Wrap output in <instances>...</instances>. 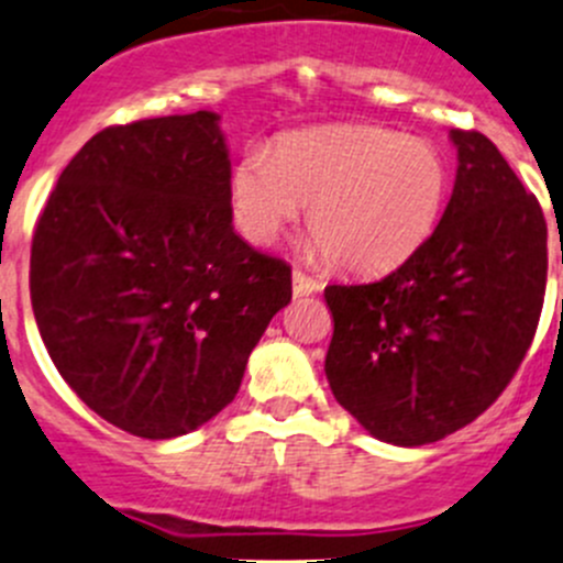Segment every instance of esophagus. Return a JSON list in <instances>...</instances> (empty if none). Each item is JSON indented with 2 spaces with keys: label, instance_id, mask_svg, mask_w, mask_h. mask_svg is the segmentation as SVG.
<instances>
[{
  "label": "esophagus",
  "instance_id": "esophagus-1",
  "mask_svg": "<svg viewBox=\"0 0 563 563\" xmlns=\"http://www.w3.org/2000/svg\"><path fill=\"white\" fill-rule=\"evenodd\" d=\"M322 284L317 279H311V276L300 274V271H292V292L295 298H303V295H314L320 292Z\"/></svg>",
  "mask_w": 563,
  "mask_h": 563
}]
</instances>
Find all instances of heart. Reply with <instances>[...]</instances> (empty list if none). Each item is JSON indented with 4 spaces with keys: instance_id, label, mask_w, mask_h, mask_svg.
<instances>
[{
    "instance_id": "1",
    "label": "heart",
    "mask_w": 563,
    "mask_h": 563,
    "mask_svg": "<svg viewBox=\"0 0 563 563\" xmlns=\"http://www.w3.org/2000/svg\"><path fill=\"white\" fill-rule=\"evenodd\" d=\"M449 199V164L427 139L336 125L254 144L230 177L235 224L271 243L309 205L314 249L339 268L377 274L413 257Z\"/></svg>"
}]
</instances>
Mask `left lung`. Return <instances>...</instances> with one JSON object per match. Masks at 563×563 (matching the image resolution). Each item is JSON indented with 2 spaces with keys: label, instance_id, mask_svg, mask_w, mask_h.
Returning a JSON list of instances; mask_svg holds the SVG:
<instances>
[{
  "label": "left lung",
  "instance_id": "left-lung-1",
  "mask_svg": "<svg viewBox=\"0 0 563 563\" xmlns=\"http://www.w3.org/2000/svg\"><path fill=\"white\" fill-rule=\"evenodd\" d=\"M449 136L457 180L424 246L383 279L325 287L333 397L394 446L435 443L482 416L526 358L544 303L537 197L484 133Z\"/></svg>",
  "mask_w": 563,
  "mask_h": 563
}]
</instances>
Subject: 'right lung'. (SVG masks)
Returning <instances> with one entry per match:
<instances>
[{"mask_svg": "<svg viewBox=\"0 0 563 563\" xmlns=\"http://www.w3.org/2000/svg\"><path fill=\"white\" fill-rule=\"evenodd\" d=\"M219 120L194 111L95 133L32 238V309L54 366L100 419L150 441L224 410L292 298L289 265L232 227Z\"/></svg>", "mask_w": 563, "mask_h": 563, "instance_id": "right-lung-1", "label": "right lung"}]
</instances>
